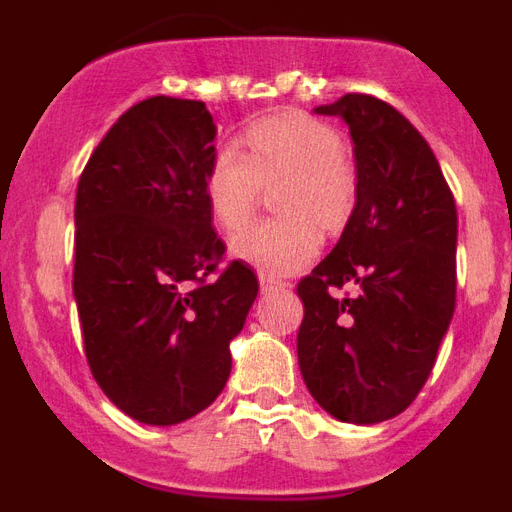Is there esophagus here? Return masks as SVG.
<instances>
[{"instance_id": "obj_1", "label": "esophagus", "mask_w": 512, "mask_h": 512, "mask_svg": "<svg viewBox=\"0 0 512 512\" xmlns=\"http://www.w3.org/2000/svg\"><path fill=\"white\" fill-rule=\"evenodd\" d=\"M259 284H261V292H271V289L284 287L282 279H274L271 274H266V271H261L259 274Z\"/></svg>"}]
</instances>
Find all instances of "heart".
<instances>
[{
	"label": "heart",
	"instance_id": "b5f03b06",
	"mask_svg": "<svg viewBox=\"0 0 512 512\" xmlns=\"http://www.w3.org/2000/svg\"><path fill=\"white\" fill-rule=\"evenodd\" d=\"M282 184L274 210L233 238V253L271 277H287L320 251V230L336 233L354 212L359 179L343 153V140L328 122L302 110H282L243 130V153L217 148L205 174V200L225 233L251 220L261 184Z\"/></svg>",
	"mask_w": 512,
	"mask_h": 512
}]
</instances>
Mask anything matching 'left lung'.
Listing matches in <instances>:
<instances>
[{
	"label": "left lung",
	"instance_id": "1",
	"mask_svg": "<svg viewBox=\"0 0 512 512\" xmlns=\"http://www.w3.org/2000/svg\"><path fill=\"white\" fill-rule=\"evenodd\" d=\"M315 112L346 120L359 192L341 241L297 284V359L320 408L372 425L418 397L449 330L456 202L431 146L392 104L343 94Z\"/></svg>",
	"mask_w": 512,
	"mask_h": 512
}]
</instances>
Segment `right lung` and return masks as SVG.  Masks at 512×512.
<instances>
[{
    "label": "right lung",
    "mask_w": 512,
    "mask_h": 512,
    "mask_svg": "<svg viewBox=\"0 0 512 512\" xmlns=\"http://www.w3.org/2000/svg\"><path fill=\"white\" fill-rule=\"evenodd\" d=\"M205 102L148 97L94 148L76 187L74 297L89 369L130 418L174 425L230 377L259 279L225 259L205 174L215 156Z\"/></svg>",
    "instance_id": "add662e5"
}]
</instances>
